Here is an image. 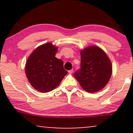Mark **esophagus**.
<instances>
[{"mask_svg": "<svg viewBox=\"0 0 133 133\" xmlns=\"http://www.w3.org/2000/svg\"><path fill=\"white\" fill-rule=\"evenodd\" d=\"M68 72L70 74H72V72H73V69H71V70H70V71H68Z\"/></svg>", "mask_w": 133, "mask_h": 133, "instance_id": "obj_1", "label": "esophagus"}]
</instances>
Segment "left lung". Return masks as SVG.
Here are the masks:
<instances>
[{
    "label": "left lung",
    "mask_w": 133,
    "mask_h": 133,
    "mask_svg": "<svg viewBox=\"0 0 133 133\" xmlns=\"http://www.w3.org/2000/svg\"><path fill=\"white\" fill-rule=\"evenodd\" d=\"M81 68L74 73V77L82 88L88 92L102 90L112 74L110 59L98 46H89L81 50Z\"/></svg>",
    "instance_id": "8db88e82"
}]
</instances>
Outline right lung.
I'll return each mask as SVG.
<instances>
[{
	"label": "right lung",
	"instance_id": "right-lung-1",
	"mask_svg": "<svg viewBox=\"0 0 133 133\" xmlns=\"http://www.w3.org/2000/svg\"><path fill=\"white\" fill-rule=\"evenodd\" d=\"M58 48L48 42L37 47L29 56L25 64L28 82L38 91L48 92L53 90L68 72L63 62L55 57Z\"/></svg>",
	"mask_w": 133,
	"mask_h": 133
}]
</instances>
